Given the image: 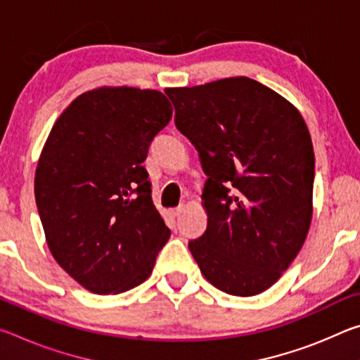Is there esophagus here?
I'll use <instances>...</instances> for the list:
<instances>
[{
    "label": "esophagus",
    "mask_w": 360,
    "mask_h": 360,
    "mask_svg": "<svg viewBox=\"0 0 360 360\" xmlns=\"http://www.w3.org/2000/svg\"><path fill=\"white\" fill-rule=\"evenodd\" d=\"M182 210H184V208H182V205H179V206H178V208H174V210L172 211V214H173L174 217H178V216H181V212H182Z\"/></svg>",
    "instance_id": "obj_1"
}]
</instances>
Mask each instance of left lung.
<instances>
[{"mask_svg": "<svg viewBox=\"0 0 360 360\" xmlns=\"http://www.w3.org/2000/svg\"><path fill=\"white\" fill-rule=\"evenodd\" d=\"M165 94L208 176V227L188 249L219 290L257 295L288 270L311 224L314 152L307 124L288 100L249 77Z\"/></svg>", "mask_w": 360, "mask_h": 360, "instance_id": "left-lung-1", "label": "left lung"}]
</instances>
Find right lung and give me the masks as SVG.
I'll list each match as a JSON object with an SVG mask.
<instances>
[{
    "label": "right lung",
    "instance_id": "1",
    "mask_svg": "<svg viewBox=\"0 0 360 360\" xmlns=\"http://www.w3.org/2000/svg\"><path fill=\"white\" fill-rule=\"evenodd\" d=\"M172 115L157 90L96 89L65 109L42 149L34 197L49 249L94 294L144 283L172 235L143 167Z\"/></svg>",
    "mask_w": 360,
    "mask_h": 360
}]
</instances>
